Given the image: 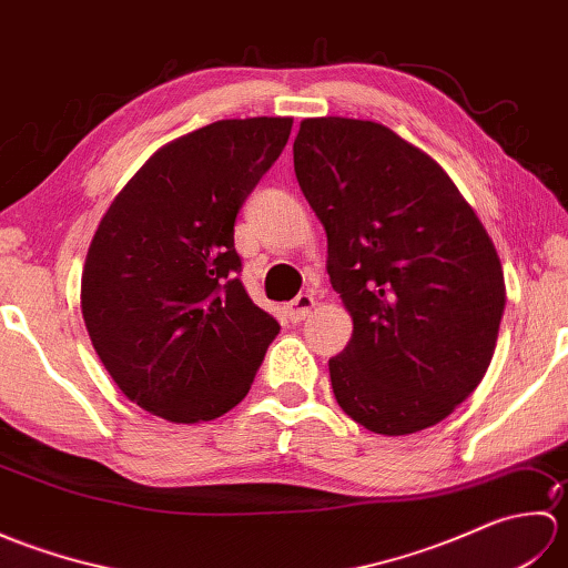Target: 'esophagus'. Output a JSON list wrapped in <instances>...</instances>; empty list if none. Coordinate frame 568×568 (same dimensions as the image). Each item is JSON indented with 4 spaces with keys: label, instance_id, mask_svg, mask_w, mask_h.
<instances>
[{
    "label": "esophagus",
    "instance_id": "obj_1",
    "mask_svg": "<svg viewBox=\"0 0 568 568\" xmlns=\"http://www.w3.org/2000/svg\"><path fill=\"white\" fill-rule=\"evenodd\" d=\"M317 307V300L307 295V293H300L291 305H287V317H291L293 322H303L312 315V310Z\"/></svg>",
    "mask_w": 568,
    "mask_h": 568
}]
</instances>
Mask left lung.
<instances>
[{"mask_svg": "<svg viewBox=\"0 0 568 568\" xmlns=\"http://www.w3.org/2000/svg\"><path fill=\"white\" fill-rule=\"evenodd\" d=\"M293 159L354 320L329 358L336 403L388 437L437 425L496 352L505 277L486 226L432 155L383 124L303 119Z\"/></svg>", "mask_w": 568, "mask_h": 568, "instance_id": "obj_1", "label": "left lung"}]
</instances>
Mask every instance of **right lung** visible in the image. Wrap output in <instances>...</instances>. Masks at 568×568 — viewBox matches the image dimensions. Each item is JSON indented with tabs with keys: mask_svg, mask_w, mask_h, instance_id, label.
Listing matches in <instances>:
<instances>
[{
	"mask_svg": "<svg viewBox=\"0 0 568 568\" xmlns=\"http://www.w3.org/2000/svg\"><path fill=\"white\" fill-rule=\"evenodd\" d=\"M291 129V116L222 119L165 143L92 236L84 327L119 390L151 415L178 425L222 417L281 332L241 283L234 222Z\"/></svg>",
	"mask_w": 568,
	"mask_h": 568,
	"instance_id": "obj_1",
	"label": "right lung"
}]
</instances>
